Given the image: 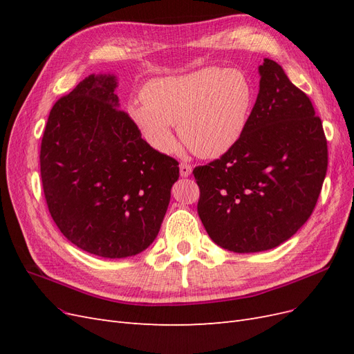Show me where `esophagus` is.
<instances>
[{"label": "esophagus", "instance_id": "obj_1", "mask_svg": "<svg viewBox=\"0 0 354 354\" xmlns=\"http://www.w3.org/2000/svg\"><path fill=\"white\" fill-rule=\"evenodd\" d=\"M192 174V167L186 162H181L180 164V176L181 177H189Z\"/></svg>", "mask_w": 354, "mask_h": 354}]
</instances>
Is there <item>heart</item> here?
<instances>
[{
  "label": "heart",
  "mask_w": 354,
  "mask_h": 354,
  "mask_svg": "<svg viewBox=\"0 0 354 354\" xmlns=\"http://www.w3.org/2000/svg\"><path fill=\"white\" fill-rule=\"evenodd\" d=\"M254 103L250 78L236 69L203 68L180 77L156 78L143 88V103L128 115L160 153L174 152L180 138L201 158H218L239 142Z\"/></svg>",
  "instance_id": "obj_1"
}]
</instances>
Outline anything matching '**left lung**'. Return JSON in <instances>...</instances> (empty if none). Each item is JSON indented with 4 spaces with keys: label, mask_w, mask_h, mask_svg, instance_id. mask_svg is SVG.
Returning a JSON list of instances; mask_svg holds the SVG:
<instances>
[{
    "label": "left lung",
    "mask_w": 354,
    "mask_h": 354,
    "mask_svg": "<svg viewBox=\"0 0 354 354\" xmlns=\"http://www.w3.org/2000/svg\"><path fill=\"white\" fill-rule=\"evenodd\" d=\"M260 90L239 142L194 169L199 218L233 252L288 241L312 216L328 168V145L312 102L282 66L264 59Z\"/></svg>",
    "instance_id": "1"
}]
</instances>
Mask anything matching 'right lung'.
<instances>
[{
	"label": "right lung",
	"instance_id": "right-lung-1",
	"mask_svg": "<svg viewBox=\"0 0 354 354\" xmlns=\"http://www.w3.org/2000/svg\"><path fill=\"white\" fill-rule=\"evenodd\" d=\"M116 77L88 75L50 111L41 142L48 211L82 251L125 259L158 236L178 162L142 138L120 109Z\"/></svg>",
	"mask_w": 354,
	"mask_h": 354
}]
</instances>
